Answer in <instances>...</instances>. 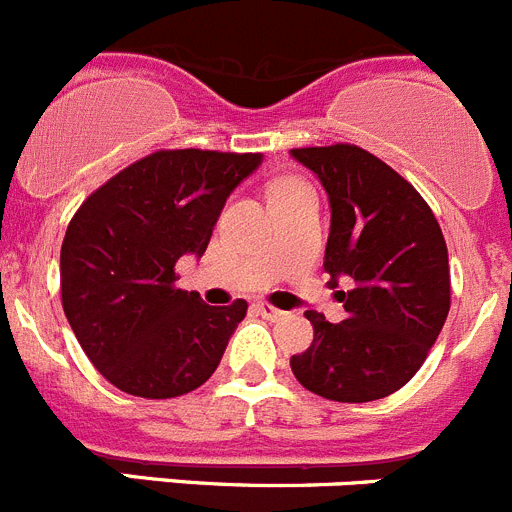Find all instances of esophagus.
<instances>
[{
	"mask_svg": "<svg viewBox=\"0 0 512 512\" xmlns=\"http://www.w3.org/2000/svg\"><path fill=\"white\" fill-rule=\"evenodd\" d=\"M255 311L260 313V316H265L267 321H283L285 316H288V313L285 311H280V308H275V306H270V303H255Z\"/></svg>",
	"mask_w": 512,
	"mask_h": 512,
	"instance_id": "34e87169",
	"label": "esophagus"
}]
</instances>
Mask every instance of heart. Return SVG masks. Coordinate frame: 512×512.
Instances as JSON below:
<instances>
[{
  "mask_svg": "<svg viewBox=\"0 0 512 512\" xmlns=\"http://www.w3.org/2000/svg\"><path fill=\"white\" fill-rule=\"evenodd\" d=\"M288 183H296V181H280V183H275V186H288Z\"/></svg>",
  "mask_w": 512,
  "mask_h": 512,
  "instance_id": "heart-1",
  "label": "heart"
}]
</instances>
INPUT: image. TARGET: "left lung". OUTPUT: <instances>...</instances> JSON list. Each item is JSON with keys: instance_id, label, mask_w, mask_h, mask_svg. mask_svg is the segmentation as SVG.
<instances>
[{"instance_id": "1", "label": "left lung", "mask_w": 512, "mask_h": 512, "mask_svg": "<svg viewBox=\"0 0 512 512\" xmlns=\"http://www.w3.org/2000/svg\"><path fill=\"white\" fill-rule=\"evenodd\" d=\"M290 155L329 196L324 270L347 319L306 311L313 342L290 367L303 388L339 403L385 398L411 380L449 313V252L434 211L390 165L357 145Z\"/></svg>"}]
</instances>
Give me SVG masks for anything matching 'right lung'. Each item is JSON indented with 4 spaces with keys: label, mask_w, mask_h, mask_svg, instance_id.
Returning a JSON list of instances; mask_svg holds the SVG:
<instances>
[{
    "label": "right lung",
    "mask_w": 512,
    "mask_h": 512,
    "mask_svg": "<svg viewBox=\"0 0 512 512\" xmlns=\"http://www.w3.org/2000/svg\"><path fill=\"white\" fill-rule=\"evenodd\" d=\"M260 163V153L160 150L76 211L61 247L63 311L114 388L176 398L214 375L247 301L206 306L176 288V262L204 255L229 193Z\"/></svg>",
    "instance_id": "1"
}]
</instances>
